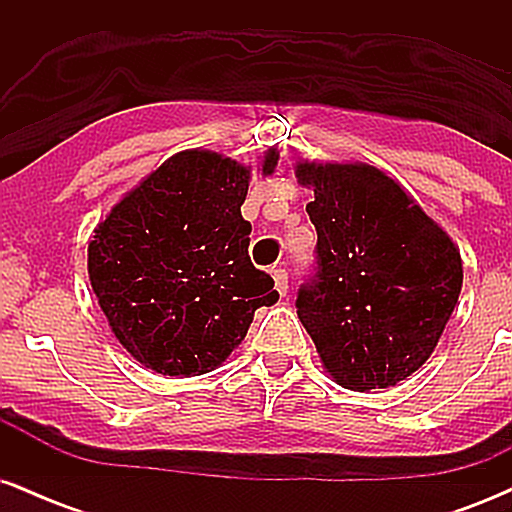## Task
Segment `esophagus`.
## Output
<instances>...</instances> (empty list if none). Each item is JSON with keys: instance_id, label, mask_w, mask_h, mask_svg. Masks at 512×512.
I'll list each match as a JSON object with an SVG mask.
<instances>
[{"instance_id": "obj_1", "label": "esophagus", "mask_w": 512, "mask_h": 512, "mask_svg": "<svg viewBox=\"0 0 512 512\" xmlns=\"http://www.w3.org/2000/svg\"><path fill=\"white\" fill-rule=\"evenodd\" d=\"M272 276H274V286H276V291H279V296H286V291H289V272L279 267V269H274Z\"/></svg>"}]
</instances>
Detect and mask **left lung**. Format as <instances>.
Here are the masks:
<instances>
[{
  "label": "left lung",
  "mask_w": 512,
  "mask_h": 512,
  "mask_svg": "<svg viewBox=\"0 0 512 512\" xmlns=\"http://www.w3.org/2000/svg\"><path fill=\"white\" fill-rule=\"evenodd\" d=\"M313 187L315 276L296 308L322 366L356 392L392 387L436 349L462 291L457 245L404 187L366 163H298Z\"/></svg>",
  "instance_id": "obj_1"
}]
</instances>
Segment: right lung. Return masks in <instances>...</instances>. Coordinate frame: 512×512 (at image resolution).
<instances>
[{
    "mask_svg": "<svg viewBox=\"0 0 512 512\" xmlns=\"http://www.w3.org/2000/svg\"><path fill=\"white\" fill-rule=\"evenodd\" d=\"M279 151L269 149L262 175ZM250 168L204 149L170 156L93 231L88 279L125 349L161 375H202L243 342L255 310L279 301L250 262L243 219Z\"/></svg>",
    "mask_w": 512,
    "mask_h": 512,
    "instance_id": "1",
    "label": "right lung"
}]
</instances>
